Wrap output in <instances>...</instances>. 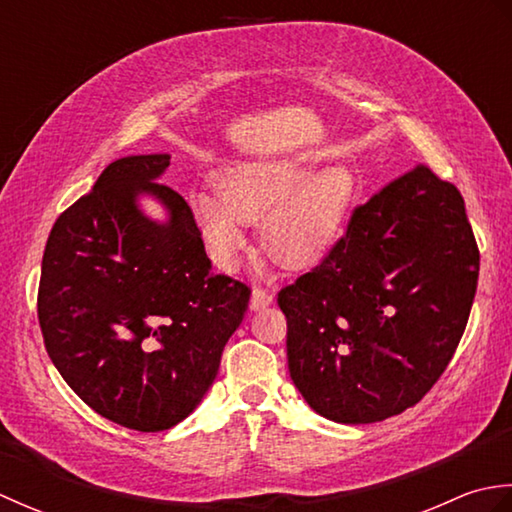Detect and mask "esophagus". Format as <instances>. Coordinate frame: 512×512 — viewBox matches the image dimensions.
Instances as JSON below:
<instances>
[{"mask_svg": "<svg viewBox=\"0 0 512 512\" xmlns=\"http://www.w3.org/2000/svg\"><path fill=\"white\" fill-rule=\"evenodd\" d=\"M270 303H273V295H270V292L264 288H255L253 295H250V310L253 312L268 308Z\"/></svg>", "mask_w": 512, "mask_h": 512, "instance_id": "1", "label": "esophagus"}]
</instances>
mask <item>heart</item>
I'll use <instances>...</instances> for the list:
<instances>
[{"instance_id": "obj_1", "label": "heart", "mask_w": 512, "mask_h": 512, "mask_svg": "<svg viewBox=\"0 0 512 512\" xmlns=\"http://www.w3.org/2000/svg\"><path fill=\"white\" fill-rule=\"evenodd\" d=\"M215 191H193L189 204L217 264L237 268L244 224L262 222L266 253L286 268H308L341 237L356 187L343 165L312 173L310 160L279 154L228 162L215 173Z\"/></svg>"}]
</instances>
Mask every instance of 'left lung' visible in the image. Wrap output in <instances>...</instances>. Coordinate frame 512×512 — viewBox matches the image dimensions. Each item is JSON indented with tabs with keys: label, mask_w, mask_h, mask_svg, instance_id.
Instances as JSON below:
<instances>
[{
	"label": "left lung",
	"mask_w": 512,
	"mask_h": 512,
	"mask_svg": "<svg viewBox=\"0 0 512 512\" xmlns=\"http://www.w3.org/2000/svg\"><path fill=\"white\" fill-rule=\"evenodd\" d=\"M480 253L451 182L416 167L358 206L330 255L279 292L288 369L319 416H396L447 369L473 306Z\"/></svg>",
	"instance_id": "1"
}]
</instances>
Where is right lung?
I'll use <instances>...</instances> for the list:
<instances>
[{
	"label": "right lung",
	"instance_id": "1",
	"mask_svg": "<svg viewBox=\"0 0 512 512\" xmlns=\"http://www.w3.org/2000/svg\"><path fill=\"white\" fill-rule=\"evenodd\" d=\"M167 167V154L112 162L54 222L41 264L54 367L85 405L136 431L176 427L200 405L250 297L213 273L189 204L158 182Z\"/></svg>",
	"mask_w": 512,
	"mask_h": 512
}]
</instances>
